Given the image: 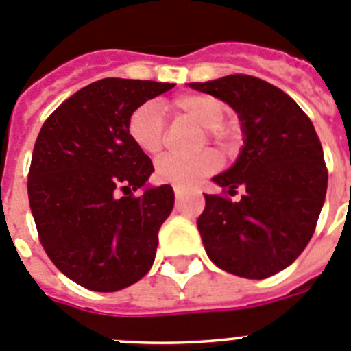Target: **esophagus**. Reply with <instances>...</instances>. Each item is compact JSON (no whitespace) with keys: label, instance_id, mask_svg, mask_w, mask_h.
I'll return each instance as SVG.
<instances>
[{"label":"esophagus","instance_id":"1","mask_svg":"<svg viewBox=\"0 0 351 351\" xmlns=\"http://www.w3.org/2000/svg\"><path fill=\"white\" fill-rule=\"evenodd\" d=\"M175 195H176V199H183V195H185V191H183L182 187H175Z\"/></svg>","mask_w":351,"mask_h":351}]
</instances>
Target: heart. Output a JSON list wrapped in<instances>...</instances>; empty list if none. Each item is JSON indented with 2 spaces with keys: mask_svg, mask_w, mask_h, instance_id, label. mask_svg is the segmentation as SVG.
I'll return each mask as SVG.
<instances>
[{
  "mask_svg": "<svg viewBox=\"0 0 351 351\" xmlns=\"http://www.w3.org/2000/svg\"><path fill=\"white\" fill-rule=\"evenodd\" d=\"M169 108L176 115L187 117L201 128H206L208 138L215 143H223L227 134L220 125L226 119V106L206 94H187L171 101ZM128 132L132 143L141 152L154 156L162 148L164 141V110L157 101H147L131 113L128 121ZM220 159L211 150H204L195 156H162L156 162V178L160 183L175 187L192 189L206 176L219 169Z\"/></svg>",
  "mask_w": 351,
  "mask_h": 351,
  "instance_id": "obj_1",
  "label": "heart"
}]
</instances>
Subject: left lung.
I'll list each match as a JSON object with an SVG mask.
<instances>
[{
	"instance_id": "1",
	"label": "left lung",
	"mask_w": 351,
	"mask_h": 351,
	"mask_svg": "<svg viewBox=\"0 0 351 351\" xmlns=\"http://www.w3.org/2000/svg\"><path fill=\"white\" fill-rule=\"evenodd\" d=\"M238 113L243 147L236 162L213 176L238 203L204 194L197 219L215 266L248 280L289 267L309 243L327 192L324 150L313 124L289 94L250 75L189 84Z\"/></svg>"
}]
</instances>
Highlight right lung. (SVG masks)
Returning a JSON list of instances; mask_svg holds the SVG:
<instances>
[{
    "label": "right lung",
    "mask_w": 351,
    "mask_h": 351,
    "mask_svg": "<svg viewBox=\"0 0 351 351\" xmlns=\"http://www.w3.org/2000/svg\"><path fill=\"white\" fill-rule=\"evenodd\" d=\"M175 84L103 78L59 106L31 157V213L59 271L94 292H117L150 271L159 229L175 204L152 187L150 157L128 132L131 113ZM144 189L134 198L132 192Z\"/></svg>",
    "instance_id": "obj_1"
}]
</instances>
